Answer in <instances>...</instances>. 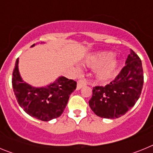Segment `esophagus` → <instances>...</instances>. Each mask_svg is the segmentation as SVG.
Wrapping results in <instances>:
<instances>
[{"instance_id":"1","label":"esophagus","mask_w":153,"mask_h":153,"mask_svg":"<svg viewBox=\"0 0 153 153\" xmlns=\"http://www.w3.org/2000/svg\"><path fill=\"white\" fill-rule=\"evenodd\" d=\"M86 84H87V83H86V79H79V80L77 81V85H76V90H80L82 87L85 86Z\"/></svg>"}]
</instances>
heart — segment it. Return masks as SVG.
<instances>
[{
  "label": "heart",
  "mask_w": 153,
  "mask_h": 153,
  "mask_svg": "<svg viewBox=\"0 0 153 153\" xmlns=\"http://www.w3.org/2000/svg\"><path fill=\"white\" fill-rule=\"evenodd\" d=\"M114 57V53H106L104 54L97 56L94 58L93 60L90 62V64L95 65V66H103L100 70H99L98 75L102 78H106L109 76L116 71L117 67H118V61L113 60Z\"/></svg>",
  "instance_id": "b5f03b06"
}]
</instances>
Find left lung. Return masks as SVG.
<instances>
[{"label": "left lung", "mask_w": 153, "mask_h": 153, "mask_svg": "<svg viewBox=\"0 0 153 153\" xmlns=\"http://www.w3.org/2000/svg\"><path fill=\"white\" fill-rule=\"evenodd\" d=\"M143 86V70L140 58L130 50L126 66L112 82L95 86L89 105L97 116L117 119L122 117L139 100Z\"/></svg>", "instance_id": "left-lung-1"}]
</instances>
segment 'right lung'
Segmentation results:
<instances>
[{"label":"right lung","mask_w":153,"mask_h":153,"mask_svg":"<svg viewBox=\"0 0 153 153\" xmlns=\"http://www.w3.org/2000/svg\"><path fill=\"white\" fill-rule=\"evenodd\" d=\"M34 46L35 44L31 47ZM18 63L17 58L13 71L12 86L19 105L25 113L42 121L48 122L60 117L70 94L76 87V82L61 76L47 86L35 87L23 80Z\"/></svg>","instance_id":"add662e5"}]
</instances>
